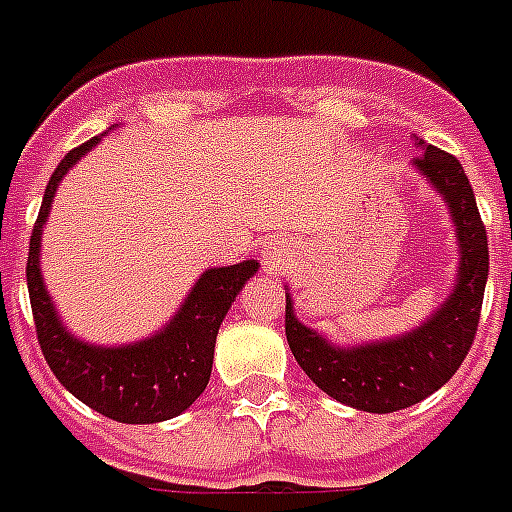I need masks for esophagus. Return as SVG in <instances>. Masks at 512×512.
Returning a JSON list of instances; mask_svg holds the SVG:
<instances>
[{"instance_id":"34e87169","label":"esophagus","mask_w":512,"mask_h":512,"mask_svg":"<svg viewBox=\"0 0 512 512\" xmlns=\"http://www.w3.org/2000/svg\"><path fill=\"white\" fill-rule=\"evenodd\" d=\"M263 260L268 265V270H281L289 260H292V244L286 239H270L263 247Z\"/></svg>"}]
</instances>
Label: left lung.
<instances>
[{
  "instance_id": "8db88e82",
  "label": "left lung",
  "mask_w": 512,
  "mask_h": 512,
  "mask_svg": "<svg viewBox=\"0 0 512 512\" xmlns=\"http://www.w3.org/2000/svg\"><path fill=\"white\" fill-rule=\"evenodd\" d=\"M415 147L421 157L410 168L442 197L458 244L455 284L431 315L405 334L339 344L299 321L292 292L286 289V339L299 368L328 397L365 413L405 410L455 376L476 336L489 276L486 228L463 165L418 136Z\"/></svg>"
}]
</instances>
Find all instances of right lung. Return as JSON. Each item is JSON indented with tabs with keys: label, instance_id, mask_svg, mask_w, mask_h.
Listing matches in <instances>:
<instances>
[{
	"label": "right lung",
	"instance_id": "1",
	"mask_svg": "<svg viewBox=\"0 0 512 512\" xmlns=\"http://www.w3.org/2000/svg\"><path fill=\"white\" fill-rule=\"evenodd\" d=\"M102 139L105 134L94 136L62 157L44 189L26 265L36 334L57 381L83 405L118 423L170 421L189 410L205 392L220 323L260 263L244 260L205 268L170 321L139 342L94 344L73 334L57 313L41 276V234L62 178Z\"/></svg>",
	"mask_w": 512,
	"mask_h": 512
}]
</instances>
